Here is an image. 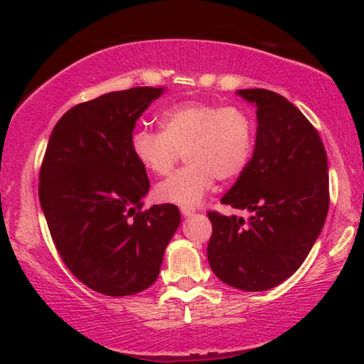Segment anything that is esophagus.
<instances>
[{"label": "esophagus", "mask_w": 364, "mask_h": 364, "mask_svg": "<svg viewBox=\"0 0 364 364\" xmlns=\"http://www.w3.org/2000/svg\"><path fill=\"white\" fill-rule=\"evenodd\" d=\"M196 212V208H193L192 205H181V213L183 217H188V215H192V213Z\"/></svg>", "instance_id": "obj_1"}]
</instances>
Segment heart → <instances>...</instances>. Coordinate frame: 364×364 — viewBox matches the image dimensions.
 I'll return each mask as SVG.
<instances>
[{"label":"heart","instance_id":"b5f03b06","mask_svg":"<svg viewBox=\"0 0 364 364\" xmlns=\"http://www.w3.org/2000/svg\"><path fill=\"white\" fill-rule=\"evenodd\" d=\"M161 129H137L131 149L154 176H167L186 156L187 166L157 186L156 196L162 202H198L215 178L230 182L240 177L255 149V119L237 104H176L162 112Z\"/></svg>","mask_w":364,"mask_h":364}]
</instances>
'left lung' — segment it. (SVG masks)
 I'll return each mask as SVG.
<instances>
[{
  "label": "left lung",
  "mask_w": 364,
  "mask_h": 364,
  "mask_svg": "<svg viewBox=\"0 0 364 364\" xmlns=\"http://www.w3.org/2000/svg\"><path fill=\"white\" fill-rule=\"evenodd\" d=\"M257 104L255 151L222 203L250 217L207 212L212 272L238 290L265 291L295 273L330 207L328 159L313 124L280 94L242 89Z\"/></svg>",
  "instance_id": "obj_1"
}]
</instances>
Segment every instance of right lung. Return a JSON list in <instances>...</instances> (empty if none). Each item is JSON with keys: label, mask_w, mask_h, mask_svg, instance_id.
<instances>
[{"label": "right lung", "mask_w": 364, "mask_h": 364, "mask_svg": "<svg viewBox=\"0 0 364 364\" xmlns=\"http://www.w3.org/2000/svg\"><path fill=\"white\" fill-rule=\"evenodd\" d=\"M162 87L104 94L54 126L39 168V202L68 270L91 290L126 296L157 280L181 223L173 203L142 208L147 172L131 149L137 119Z\"/></svg>", "instance_id": "1"}]
</instances>
